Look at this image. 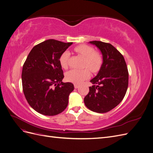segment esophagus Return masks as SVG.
<instances>
[{"mask_svg":"<svg viewBox=\"0 0 153 153\" xmlns=\"http://www.w3.org/2000/svg\"><path fill=\"white\" fill-rule=\"evenodd\" d=\"M74 87H75V89H78V88L79 87V85L76 84H74Z\"/></svg>","mask_w":153,"mask_h":153,"instance_id":"esophagus-1","label":"esophagus"}]
</instances>
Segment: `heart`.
Listing matches in <instances>:
<instances>
[{"mask_svg":"<svg viewBox=\"0 0 153 153\" xmlns=\"http://www.w3.org/2000/svg\"><path fill=\"white\" fill-rule=\"evenodd\" d=\"M75 52L84 59L83 67L87 68L92 73L98 72L103 65V59L100 52H96L94 49L90 46L86 45H78L74 48ZM70 53L66 50L59 57V63L64 69H67L69 65V59ZM90 76V73L88 69H71L66 75V78L68 82L79 84L83 80L88 78Z\"/></svg>","mask_w":153,"mask_h":153,"instance_id":"heart-1","label":"heart"}]
</instances>
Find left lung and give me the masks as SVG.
<instances>
[{
	"label": "left lung",
	"mask_w": 153,
	"mask_h": 153,
	"mask_svg": "<svg viewBox=\"0 0 153 153\" xmlns=\"http://www.w3.org/2000/svg\"><path fill=\"white\" fill-rule=\"evenodd\" d=\"M103 55V62L98 75L91 80L94 84L84 98L89 110L106 113L117 106L126 94L128 86V71L123 55L110 43L90 41Z\"/></svg>",
	"instance_id": "8db88e82"
}]
</instances>
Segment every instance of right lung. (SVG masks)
<instances>
[{
  "label": "right lung",
  "mask_w": 153,
  "mask_h": 153,
  "mask_svg": "<svg viewBox=\"0 0 153 153\" xmlns=\"http://www.w3.org/2000/svg\"><path fill=\"white\" fill-rule=\"evenodd\" d=\"M72 42L48 39L31 50L23 66V91L27 102L36 112L53 116L66 109L72 83L62 82L63 71L59 57Z\"/></svg>",
  "instance_id": "1"
}]
</instances>
